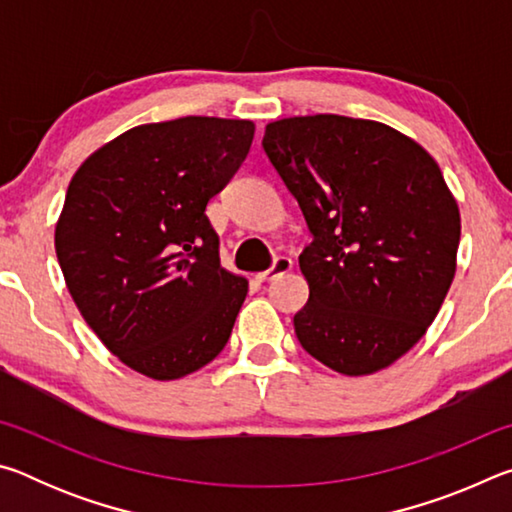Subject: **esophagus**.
<instances>
[{
  "label": "esophagus",
  "mask_w": 512,
  "mask_h": 512,
  "mask_svg": "<svg viewBox=\"0 0 512 512\" xmlns=\"http://www.w3.org/2000/svg\"><path fill=\"white\" fill-rule=\"evenodd\" d=\"M293 268V262L289 257H277L275 262H273V266L268 268V271H262V273H257L255 277L259 282H268V280H273V277H277V275H284V273H289Z\"/></svg>",
  "instance_id": "esophagus-1"
}]
</instances>
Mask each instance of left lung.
<instances>
[{
    "mask_svg": "<svg viewBox=\"0 0 512 512\" xmlns=\"http://www.w3.org/2000/svg\"><path fill=\"white\" fill-rule=\"evenodd\" d=\"M262 144L314 235L300 255V345L348 377L388 368L456 275L461 212L438 162L381 121L343 115L271 121Z\"/></svg>",
    "mask_w": 512,
    "mask_h": 512,
    "instance_id": "8db88e82",
    "label": "left lung"
}]
</instances>
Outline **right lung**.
I'll return each mask as SVG.
<instances>
[{
    "mask_svg": "<svg viewBox=\"0 0 512 512\" xmlns=\"http://www.w3.org/2000/svg\"><path fill=\"white\" fill-rule=\"evenodd\" d=\"M253 137L250 119L142 124L69 180L54 232L67 291L101 343L144 377L192 375L230 339L248 280L221 266L205 207Z\"/></svg>",
    "mask_w": 512,
    "mask_h": 512,
    "instance_id": "obj_1",
    "label": "right lung"
}]
</instances>
